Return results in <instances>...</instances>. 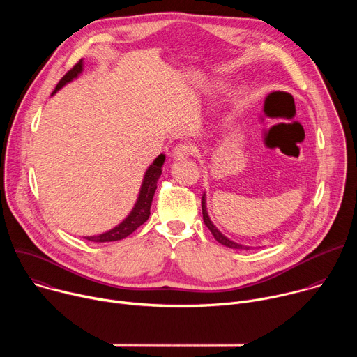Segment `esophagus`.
Instances as JSON below:
<instances>
[{"instance_id": "34e87169", "label": "esophagus", "mask_w": 357, "mask_h": 357, "mask_svg": "<svg viewBox=\"0 0 357 357\" xmlns=\"http://www.w3.org/2000/svg\"><path fill=\"white\" fill-rule=\"evenodd\" d=\"M195 152H196V148H195L192 144H179V145L174 149L172 155H174V158L181 160V158H188V157L193 155Z\"/></svg>"}]
</instances>
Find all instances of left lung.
I'll return each instance as SVG.
<instances>
[{
    "mask_svg": "<svg viewBox=\"0 0 357 357\" xmlns=\"http://www.w3.org/2000/svg\"><path fill=\"white\" fill-rule=\"evenodd\" d=\"M202 215H203V222H205V225L208 226V229L212 231L213 237H215L220 244H223V245H226V247H229V248H237V250H248V248H250V247H245V245H241V244H237V243L229 240L227 237H225V236L213 226V223L211 222V219H209V216H208V212H206L205 195L202 196Z\"/></svg>",
    "mask_w": 357,
    "mask_h": 357,
    "instance_id": "left-lung-1",
    "label": "left lung"
}]
</instances>
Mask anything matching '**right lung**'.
Returning a JSON list of instances; mask_svg holds the SVG:
<instances>
[{"instance_id":"1","label":"right lung","mask_w":357,"mask_h":357,"mask_svg":"<svg viewBox=\"0 0 357 357\" xmlns=\"http://www.w3.org/2000/svg\"><path fill=\"white\" fill-rule=\"evenodd\" d=\"M83 69V62L82 59L59 80V83L56 84V90H59L62 86H65L66 83H69L72 79H75ZM54 91V93H55ZM165 161V155H160L154 164H152L148 171L145 172L144 181H142V186L139 190V196L138 200L135 203V206L132 209V212L130 213V216L120 223L117 227L112 229L107 233H103L100 236H93V237H84L89 241H96V243H106V241H117L121 240L127 236H130L134 230H137L142 223L146 222V219L149 218V209H151V203H152V197H154L155 189H157V182L158 178L161 176V167Z\"/></svg>"}]
</instances>
